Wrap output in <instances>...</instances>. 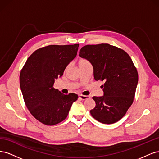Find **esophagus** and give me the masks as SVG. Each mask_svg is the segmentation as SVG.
<instances>
[{
	"label": "esophagus",
	"mask_w": 159,
	"mask_h": 159,
	"mask_svg": "<svg viewBox=\"0 0 159 159\" xmlns=\"http://www.w3.org/2000/svg\"><path fill=\"white\" fill-rule=\"evenodd\" d=\"M90 97L88 95H82V94H80L79 95V98L81 100H85L87 99H89Z\"/></svg>",
	"instance_id": "obj_1"
}]
</instances>
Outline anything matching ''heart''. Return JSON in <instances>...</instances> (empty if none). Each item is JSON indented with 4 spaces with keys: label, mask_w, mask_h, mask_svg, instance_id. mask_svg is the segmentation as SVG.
<instances>
[{
    "label": "heart",
    "mask_w": 159,
    "mask_h": 159,
    "mask_svg": "<svg viewBox=\"0 0 159 159\" xmlns=\"http://www.w3.org/2000/svg\"><path fill=\"white\" fill-rule=\"evenodd\" d=\"M89 64V62L85 58L80 59L78 61V66L80 68H81V67H83V66L87 65V64Z\"/></svg>",
    "instance_id": "b5f03b06"
}]
</instances>
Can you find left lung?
<instances>
[{
  "label": "left lung",
  "instance_id": "left-lung-1",
  "mask_svg": "<svg viewBox=\"0 0 159 159\" xmlns=\"http://www.w3.org/2000/svg\"><path fill=\"white\" fill-rule=\"evenodd\" d=\"M79 55L92 64L95 80L104 81V95L92 98L95 107L91 115L104 124L117 122L132 105L138 83V72L131 57L109 44L84 46Z\"/></svg>",
  "mask_w": 159,
  "mask_h": 159
}]
</instances>
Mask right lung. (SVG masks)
I'll return each instance as SVG.
<instances>
[{"label":"right lung","instance_id":"right-lung-1","mask_svg":"<svg viewBox=\"0 0 159 159\" xmlns=\"http://www.w3.org/2000/svg\"><path fill=\"white\" fill-rule=\"evenodd\" d=\"M79 44L49 45L36 50L21 70L20 85L24 101L33 117L46 125H55L67 117L75 93L65 95L54 89L55 80L61 77L77 55Z\"/></svg>","mask_w":159,"mask_h":159}]
</instances>
